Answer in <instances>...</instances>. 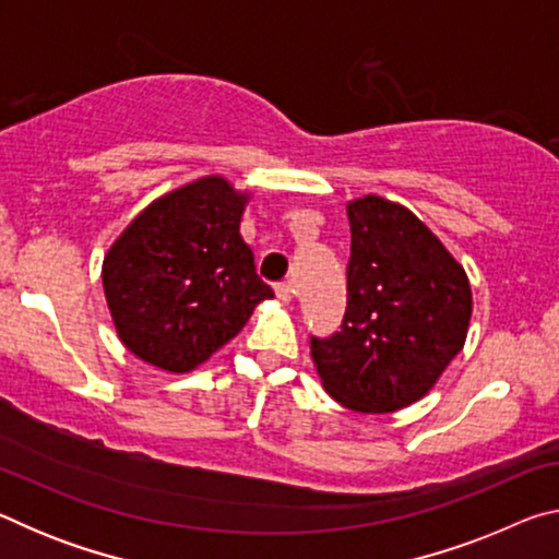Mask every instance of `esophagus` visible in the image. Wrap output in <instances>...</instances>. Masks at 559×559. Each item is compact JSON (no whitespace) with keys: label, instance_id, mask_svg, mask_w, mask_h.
<instances>
[{"label":"esophagus","instance_id":"obj_1","mask_svg":"<svg viewBox=\"0 0 559 559\" xmlns=\"http://www.w3.org/2000/svg\"><path fill=\"white\" fill-rule=\"evenodd\" d=\"M276 296H278L283 302H290V298H293V286H290V283H278V286H276Z\"/></svg>","mask_w":559,"mask_h":559}]
</instances>
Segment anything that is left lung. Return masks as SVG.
Listing matches in <instances>:
<instances>
[{"label": "left lung", "mask_w": 559, "mask_h": 559, "mask_svg": "<svg viewBox=\"0 0 559 559\" xmlns=\"http://www.w3.org/2000/svg\"><path fill=\"white\" fill-rule=\"evenodd\" d=\"M347 219L345 318L330 337H310V355L345 409L390 414L419 402L461 353L471 283L406 206L367 194L347 202Z\"/></svg>", "instance_id": "obj_1"}]
</instances>
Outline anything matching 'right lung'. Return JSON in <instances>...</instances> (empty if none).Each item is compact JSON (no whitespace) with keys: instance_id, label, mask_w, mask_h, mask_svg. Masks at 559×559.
<instances>
[{"instance_id":"right-lung-1","label":"right lung","mask_w":559,"mask_h":559,"mask_svg":"<svg viewBox=\"0 0 559 559\" xmlns=\"http://www.w3.org/2000/svg\"><path fill=\"white\" fill-rule=\"evenodd\" d=\"M249 194L210 175L147 204L103 259L120 343L157 370L185 374L241 333L261 300L239 224Z\"/></svg>"}]
</instances>
